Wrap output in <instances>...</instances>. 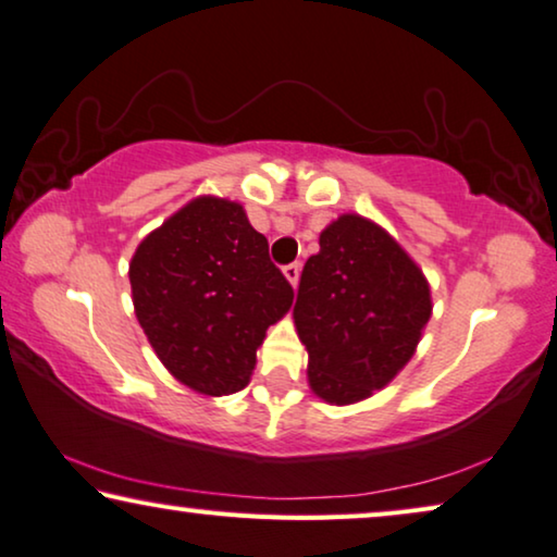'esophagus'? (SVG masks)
<instances>
[{"label":"esophagus","instance_id":"esophagus-1","mask_svg":"<svg viewBox=\"0 0 557 557\" xmlns=\"http://www.w3.org/2000/svg\"><path fill=\"white\" fill-rule=\"evenodd\" d=\"M282 272H285V277L289 280V285H297V280H300V264L297 262H289V264H285V268H282Z\"/></svg>","mask_w":557,"mask_h":557}]
</instances>
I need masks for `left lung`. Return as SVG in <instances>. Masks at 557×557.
<instances>
[{"label":"left lung","mask_w":557,"mask_h":557,"mask_svg":"<svg viewBox=\"0 0 557 557\" xmlns=\"http://www.w3.org/2000/svg\"><path fill=\"white\" fill-rule=\"evenodd\" d=\"M295 325L308 379L327 404H356L409 363L432 318L429 285L381 226L343 214L305 262Z\"/></svg>","instance_id":"left-lung-1"}]
</instances>
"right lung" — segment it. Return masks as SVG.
Returning <instances> with one entry per match:
<instances>
[{"label":"right lung","mask_w":557,"mask_h":557,"mask_svg":"<svg viewBox=\"0 0 557 557\" xmlns=\"http://www.w3.org/2000/svg\"><path fill=\"white\" fill-rule=\"evenodd\" d=\"M131 289L161 363L209 396L247 386L264 333L295 297L245 209L214 197L186 203L140 242Z\"/></svg>","instance_id":"right-lung-1"}]
</instances>
